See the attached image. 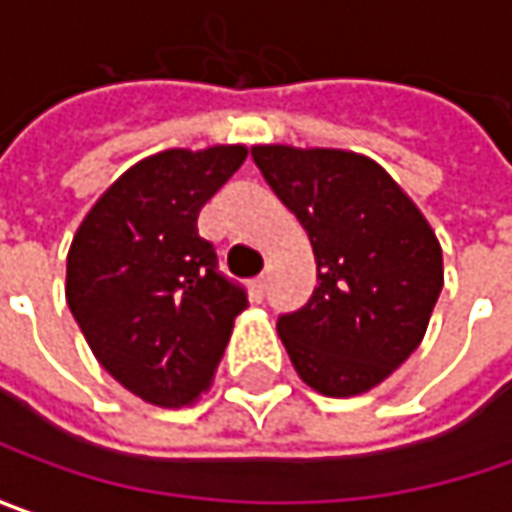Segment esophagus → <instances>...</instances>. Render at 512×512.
<instances>
[{
	"mask_svg": "<svg viewBox=\"0 0 512 512\" xmlns=\"http://www.w3.org/2000/svg\"><path fill=\"white\" fill-rule=\"evenodd\" d=\"M263 295H266V278L260 275V278L252 280V298L263 300Z\"/></svg>",
	"mask_w": 512,
	"mask_h": 512,
	"instance_id": "esophagus-1",
	"label": "esophagus"
}]
</instances>
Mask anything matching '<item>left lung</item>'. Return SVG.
Here are the masks:
<instances>
[{"mask_svg": "<svg viewBox=\"0 0 512 512\" xmlns=\"http://www.w3.org/2000/svg\"><path fill=\"white\" fill-rule=\"evenodd\" d=\"M252 160L318 263L312 298L278 318L292 367L332 398L378 387L421 344L444 286L430 223L361 154L255 145Z\"/></svg>", "mask_w": 512, "mask_h": 512, "instance_id": "obj_1", "label": "left lung"}]
</instances>
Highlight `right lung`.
<instances>
[{
    "label": "right lung",
    "instance_id": "1",
    "mask_svg": "<svg viewBox=\"0 0 512 512\" xmlns=\"http://www.w3.org/2000/svg\"><path fill=\"white\" fill-rule=\"evenodd\" d=\"M243 160V145L154 154L102 194L71 243L68 309L105 372L148 404L183 407L209 387L249 306L197 234L200 209Z\"/></svg>",
    "mask_w": 512,
    "mask_h": 512
}]
</instances>
